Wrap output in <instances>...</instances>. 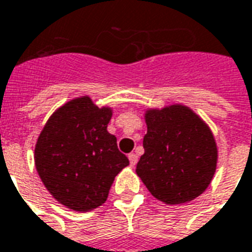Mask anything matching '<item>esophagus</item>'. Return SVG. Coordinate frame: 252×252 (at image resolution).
Instances as JSON below:
<instances>
[{"mask_svg": "<svg viewBox=\"0 0 252 252\" xmlns=\"http://www.w3.org/2000/svg\"><path fill=\"white\" fill-rule=\"evenodd\" d=\"M128 161H130V165L134 166V165L137 164V161H138V156L135 153H130L128 154Z\"/></svg>", "mask_w": 252, "mask_h": 252, "instance_id": "1", "label": "esophagus"}]
</instances>
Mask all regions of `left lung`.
<instances>
[{
    "instance_id": "8db88e82",
    "label": "left lung",
    "mask_w": 252,
    "mask_h": 252,
    "mask_svg": "<svg viewBox=\"0 0 252 252\" xmlns=\"http://www.w3.org/2000/svg\"><path fill=\"white\" fill-rule=\"evenodd\" d=\"M146 125L137 174L149 192L166 204L196 199L216 169L218 149L208 126L180 104L148 111Z\"/></svg>"
}]
</instances>
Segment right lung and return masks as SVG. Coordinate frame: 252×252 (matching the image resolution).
I'll use <instances>...</instances> for the list:
<instances>
[{"label": "right lung", "mask_w": 252, "mask_h": 252, "mask_svg": "<svg viewBox=\"0 0 252 252\" xmlns=\"http://www.w3.org/2000/svg\"><path fill=\"white\" fill-rule=\"evenodd\" d=\"M110 108L88 96L73 99L49 118L34 149L38 176L59 203L87 212L106 201L114 177L128 165L107 131Z\"/></svg>", "instance_id": "obj_1"}]
</instances>
